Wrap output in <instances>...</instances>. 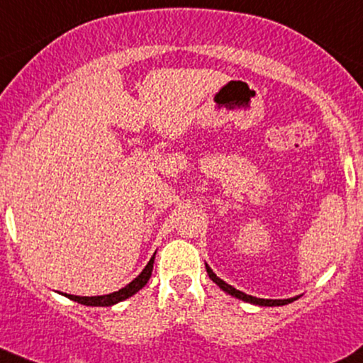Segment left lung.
Instances as JSON below:
<instances>
[{
  "label": "left lung",
  "mask_w": 363,
  "mask_h": 363,
  "mask_svg": "<svg viewBox=\"0 0 363 363\" xmlns=\"http://www.w3.org/2000/svg\"><path fill=\"white\" fill-rule=\"evenodd\" d=\"M205 269H207V274L210 279L216 283L218 288L222 291H225L227 294H230V296H234L237 299H242L245 303H252V305H257V306H283V305H288V303H293L294 299H298L299 296H294V298H288V299H262V298H256V296H250V294H245L242 291L235 289L234 286L227 284L225 281H222L220 277H218L216 272L210 269V266L207 262H205Z\"/></svg>",
  "instance_id": "left-lung-1"
}]
</instances>
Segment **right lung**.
Segmentation results:
<instances>
[{"label":"right lung","mask_w":363,"mask_h":363,"mask_svg":"<svg viewBox=\"0 0 363 363\" xmlns=\"http://www.w3.org/2000/svg\"><path fill=\"white\" fill-rule=\"evenodd\" d=\"M155 254H153V257L150 259V262H147L145 266V269H143L140 274L134 277L131 283L124 286V288H121L119 291H114V293H109V294H102V296H75V294H67V293H60V294H64L65 298L72 299V301H77V303H80V305H86V306H113V305H118V303L124 301V299H128V298H131L133 294H136L138 291L145 288L147 281H150L151 272H153Z\"/></svg>","instance_id":"obj_1"}]
</instances>
